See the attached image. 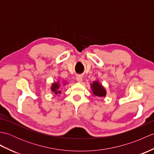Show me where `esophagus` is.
Instances as JSON below:
<instances>
[{
  "mask_svg": "<svg viewBox=\"0 0 154 154\" xmlns=\"http://www.w3.org/2000/svg\"><path fill=\"white\" fill-rule=\"evenodd\" d=\"M76 80L78 81V82H81V81H83V76L82 75H77V76L76 77Z\"/></svg>",
  "mask_w": 154,
  "mask_h": 154,
  "instance_id": "obj_1",
  "label": "esophagus"
}]
</instances>
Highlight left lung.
<instances>
[{
	"instance_id": "left-lung-1",
	"label": "left lung",
	"mask_w": 154,
	"mask_h": 154,
	"mask_svg": "<svg viewBox=\"0 0 154 154\" xmlns=\"http://www.w3.org/2000/svg\"><path fill=\"white\" fill-rule=\"evenodd\" d=\"M91 89L94 97L102 98L106 97V89L98 79L93 81V83L91 84Z\"/></svg>"
}]
</instances>
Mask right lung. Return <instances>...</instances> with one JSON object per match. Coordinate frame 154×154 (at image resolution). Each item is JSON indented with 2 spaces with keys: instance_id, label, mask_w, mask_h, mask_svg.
<instances>
[{
  "instance_id": "1",
  "label": "right lung",
  "mask_w": 154,
  "mask_h": 154,
  "mask_svg": "<svg viewBox=\"0 0 154 154\" xmlns=\"http://www.w3.org/2000/svg\"><path fill=\"white\" fill-rule=\"evenodd\" d=\"M67 84H68V83H67V81H64L63 79H62V81L57 80V81H55V82L51 83L50 89L52 93H55V94H57L59 96L61 93L62 86L66 85Z\"/></svg>"
}]
</instances>
